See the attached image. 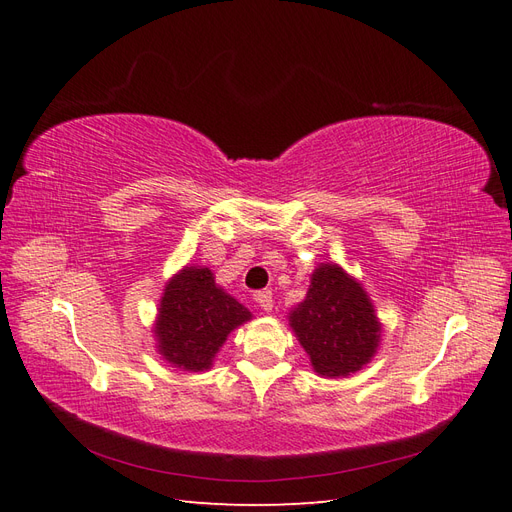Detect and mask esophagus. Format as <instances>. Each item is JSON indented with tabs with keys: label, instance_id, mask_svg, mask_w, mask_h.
Returning a JSON list of instances; mask_svg holds the SVG:
<instances>
[{
	"label": "esophagus",
	"instance_id": "esophagus-1",
	"mask_svg": "<svg viewBox=\"0 0 512 512\" xmlns=\"http://www.w3.org/2000/svg\"><path fill=\"white\" fill-rule=\"evenodd\" d=\"M254 299L260 305V309H265V312H271V309H273V294H271V290L256 292Z\"/></svg>",
	"mask_w": 512,
	"mask_h": 512
}]
</instances>
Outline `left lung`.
<instances>
[{"label": "left lung", "instance_id": "8db88e82", "mask_svg": "<svg viewBox=\"0 0 512 512\" xmlns=\"http://www.w3.org/2000/svg\"><path fill=\"white\" fill-rule=\"evenodd\" d=\"M290 327L320 376H350L371 361L380 339L365 290L335 265L312 275L305 301L294 307Z\"/></svg>", "mask_w": 512, "mask_h": 512}]
</instances>
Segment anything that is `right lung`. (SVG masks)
<instances>
[{
  "instance_id": "1",
  "label": "right lung",
  "mask_w": 512,
  "mask_h": 512,
  "mask_svg": "<svg viewBox=\"0 0 512 512\" xmlns=\"http://www.w3.org/2000/svg\"><path fill=\"white\" fill-rule=\"evenodd\" d=\"M252 314L215 286L209 269L188 267L170 280L160 305L156 337L168 363L183 369H207L215 352Z\"/></svg>"
}]
</instances>
